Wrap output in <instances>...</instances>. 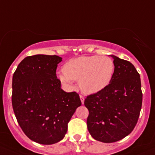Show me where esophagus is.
Masks as SVG:
<instances>
[{
    "instance_id": "obj_1",
    "label": "esophagus",
    "mask_w": 155,
    "mask_h": 155,
    "mask_svg": "<svg viewBox=\"0 0 155 155\" xmlns=\"http://www.w3.org/2000/svg\"><path fill=\"white\" fill-rule=\"evenodd\" d=\"M80 99H81V104H84V97L82 96H80Z\"/></svg>"
}]
</instances>
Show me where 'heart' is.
Returning <instances> with one entry per match:
<instances>
[{
	"label": "heart",
	"instance_id": "1",
	"mask_svg": "<svg viewBox=\"0 0 155 155\" xmlns=\"http://www.w3.org/2000/svg\"><path fill=\"white\" fill-rule=\"evenodd\" d=\"M115 71L113 59L106 56H82L71 59L63 66V72L58 74L62 84L74 87V80H79L83 93L93 94L106 88Z\"/></svg>",
	"mask_w": 155,
	"mask_h": 155
}]
</instances>
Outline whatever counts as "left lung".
<instances>
[{"instance_id": "left-lung-1", "label": "left lung", "mask_w": 155, "mask_h": 155, "mask_svg": "<svg viewBox=\"0 0 155 155\" xmlns=\"http://www.w3.org/2000/svg\"><path fill=\"white\" fill-rule=\"evenodd\" d=\"M115 71L106 88L87 96L89 110L87 129L95 140L103 143L118 141L132 132L142 106L140 74L129 61L110 55Z\"/></svg>"}]
</instances>
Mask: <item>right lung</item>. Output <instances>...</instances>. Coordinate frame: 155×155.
<instances>
[{
  "label": "right lung",
  "instance_id": "obj_1",
  "mask_svg": "<svg viewBox=\"0 0 155 155\" xmlns=\"http://www.w3.org/2000/svg\"><path fill=\"white\" fill-rule=\"evenodd\" d=\"M62 59L27 57L13 74L12 103L17 120L28 138L44 145L64 138L68 124L81 104L78 93L61 89L56 70Z\"/></svg>",
  "mask_w": 155,
  "mask_h": 155
}]
</instances>
